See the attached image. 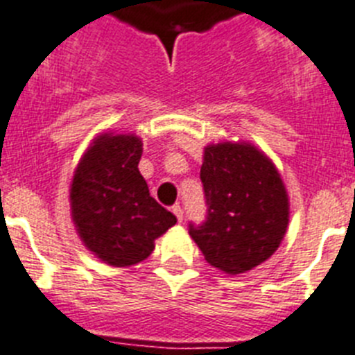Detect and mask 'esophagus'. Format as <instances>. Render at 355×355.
Returning a JSON list of instances; mask_svg holds the SVG:
<instances>
[{"label":"esophagus","instance_id":"obj_1","mask_svg":"<svg viewBox=\"0 0 355 355\" xmlns=\"http://www.w3.org/2000/svg\"><path fill=\"white\" fill-rule=\"evenodd\" d=\"M172 211H174V215L178 217V220H183V208L180 207V205H175V207H172Z\"/></svg>","mask_w":355,"mask_h":355}]
</instances>
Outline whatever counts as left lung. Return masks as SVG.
Here are the masks:
<instances>
[{
	"instance_id": "1",
	"label": "left lung",
	"mask_w": 355,
	"mask_h": 355,
	"mask_svg": "<svg viewBox=\"0 0 355 355\" xmlns=\"http://www.w3.org/2000/svg\"><path fill=\"white\" fill-rule=\"evenodd\" d=\"M207 220L190 224L205 260L228 275L257 268L278 250L289 198L277 166L255 145H207L201 165Z\"/></svg>"
}]
</instances>
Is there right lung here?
<instances>
[{
  "label": "right lung",
  "instance_id": "obj_1",
  "mask_svg": "<svg viewBox=\"0 0 355 355\" xmlns=\"http://www.w3.org/2000/svg\"><path fill=\"white\" fill-rule=\"evenodd\" d=\"M141 140L136 135L96 136L77 165L69 205L84 246L113 268L147 259L154 241L172 228L175 215L157 205L138 171Z\"/></svg>",
  "mask_w": 355,
  "mask_h": 355
}]
</instances>
